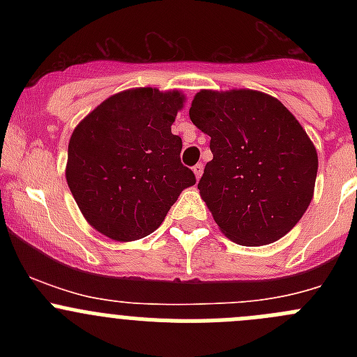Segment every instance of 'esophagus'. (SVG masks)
<instances>
[{
    "mask_svg": "<svg viewBox=\"0 0 357 357\" xmlns=\"http://www.w3.org/2000/svg\"><path fill=\"white\" fill-rule=\"evenodd\" d=\"M193 174H195L197 179L202 178V174H204V165L202 164H197L195 167H193Z\"/></svg>",
    "mask_w": 357,
    "mask_h": 357,
    "instance_id": "obj_1",
    "label": "esophagus"
}]
</instances>
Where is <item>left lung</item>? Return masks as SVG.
I'll list each match as a JSON object with an SVG mask.
<instances>
[{
  "mask_svg": "<svg viewBox=\"0 0 357 357\" xmlns=\"http://www.w3.org/2000/svg\"><path fill=\"white\" fill-rule=\"evenodd\" d=\"M190 119L211 136L199 183L215 225L245 247L276 242L301 221L314 195L318 153L294 114L255 89H202Z\"/></svg>",
  "mask_w": 357,
  "mask_h": 357,
  "instance_id": "left-lung-1",
  "label": "left lung"
}]
</instances>
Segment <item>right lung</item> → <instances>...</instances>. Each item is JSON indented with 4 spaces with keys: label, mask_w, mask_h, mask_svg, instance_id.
Returning a JSON list of instances; mask_svg holds the SVG:
<instances>
[{
    "label": "right lung",
    "mask_w": 357,
    "mask_h": 357,
    "mask_svg": "<svg viewBox=\"0 0 357 357\" xmlns=\"http://www.w3.org/2000/svg\"><path fill=\"white\" fill-rule=\"evenodd\" d=\"M178 89L132 88L115 93L72 131L66 178L86 221L115 242L153 233L195 185L181 164L183 142L171 126L185 107Z\"/></svg>",
    "instance_id": "1"
}]
</instances>
